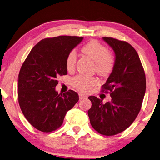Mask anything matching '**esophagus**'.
I'll list each match as a JSON object with an SVG mask.
<instances>
[{
	"label": "esophagus",
	"mask_w": 160,
	"mask_h": 160,
	"mask_svg": "<svg viewBox=\"0 0 160 160\" xmlns=\"http://www.w3.org/2000/svg\"><path fill=\"white\" fill-rule=\"evenodd\" d=\"M78 96H79V99L80 100H82V99H83V98H87V96L86 95H84V94H83V93H78Z\"/></svg>",
	"instance_id": "1"
}]
</instances>
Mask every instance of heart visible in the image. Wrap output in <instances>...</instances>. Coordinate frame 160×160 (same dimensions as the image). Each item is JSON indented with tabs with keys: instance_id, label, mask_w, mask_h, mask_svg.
<instances>
[{
	"instance_id": "heart-1",
	"label": "heart",
	"mask_w": 160,
	"mask_h": 160,
	"mask_svg": "<svg viewBox=\"0 0 160 160\" xmlns=\"http://www.w3.org/2000/svg\"><path fill=\"white\" fill-rule=\"evenodd\" d=\"M82 50L83 53L89 56L96 62V71L102 77L111 74L113 69L115 59L108 49L103 44L98 41L93 40L83 46ZM77 52L74 50L71 51L67 57L66 67L67 69H73L77 62ZM97 83L96 78H88L83 76H77L73 79L74 87L82 91H88L92 86Z\"/></svg>"
}]
</instances>
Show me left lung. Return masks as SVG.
I'll return each instance as SVG.
<instances>
[{"label": "left lung", "instance_id": "obj_1", "mask_svg": "<svg viewBox=\"0 0 160 160\" xmlns=\"http://www.w3.org/2000/svg\"><path fill=\"white\" fill-rule=\"evenodd\" d=\"M103 40L115 53L111 74L103 85L110 91L111 101L103 103L93 96L88 115L91 125L101 135L111 136L124 131L135 120L141 109L146 90V78L140 57L126 42L112 38Z\"/></svg>", "mask_w": 160, "mask_h": 160}]
</instances>
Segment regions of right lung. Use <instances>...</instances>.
Returning a JSON list of instances; mask_svg holds the SVG:
<instances>
[{"label": "right lung", "mask_w": 160, "mask_h": 160, "mask_svg": "<svg viewBox=\"0 0 160 160\" xmlns=\"http://www.w3.org/2000/svg\"><path fill=\"white\" fill-rule=\"evenodd\" d=\"M83 38L59 36L45 38L36 44L25 60L18 75V102L25 118L44 132L62 125L67 112L77 103L78 95L69 90H55L57 78L67 74L66 59Z\"/></svg>", "instance_id": "1"}]
</instances>
